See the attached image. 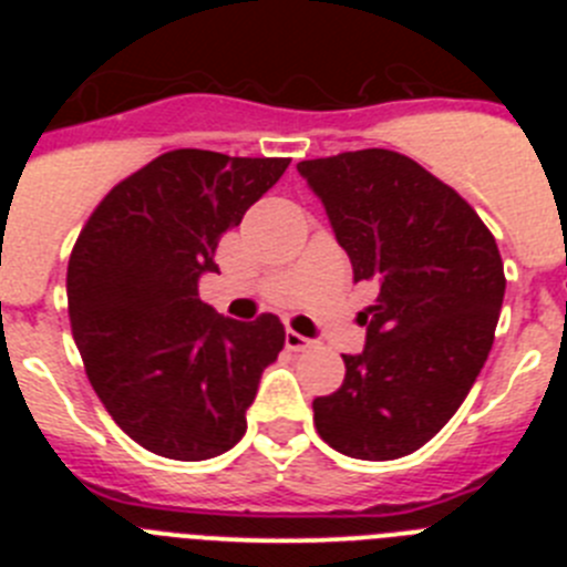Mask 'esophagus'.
I'll return each mask as SVG.
<instances>
[{"mask_svg": "<svg viewBox=\"0 0 567 567\" xmlns=\"http://www.w3.org/2000/svg\"><path fill=\"white\" fill-rule=\"evenodd\" d=\"M312 340L303 338V334L298 332H287V349L289 352H307V349H312Z\"/></svg>", "mask_w": 567, "mask_h": 567, "instance_id": "1", "label": "esophagus"}]
</instances>
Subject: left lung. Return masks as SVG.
<instances>
[{"label":"left lung","instance_id":"1","mask_svg":"<svg viewBox=\"0 0 567 567\" xmlns=\"http://www.w3.org/2000/svg\"><path fill=\"white\" fill-rule=\"evenodd\" d=\"M354 280L378 287L365 346L343 354L315 429L354 460L417 452L457 412L494 343L505 275L497 240L449 184L394 150L300 162Z\"/></svg>","mask_w":567,"mask_h":567}]
</instances>
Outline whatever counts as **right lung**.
Returning <instances> with one entry per match:
<instances>
[{
	"label": "right lung",
	"instance_id": "right-lung-1",
	"mask_svg": "<svg viewBox=\"0 0 567 567\" xmlns=\"http://www.w3.org/2000/svg\"><path fill=\"white\" fill-rule=\"evenodd\" d=\"M289 158L173 150L102 198L68 264L73 340L124 434L169 460H209L247 432L260 374L284 349L275 315L233 320L198 298L227 229Z\"/></svg>",
	"mask_w": 567,
	"mask_h": 567
}]
</instances>
